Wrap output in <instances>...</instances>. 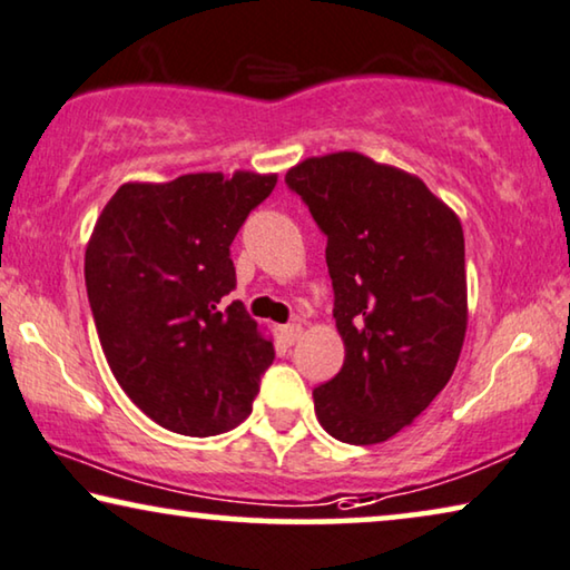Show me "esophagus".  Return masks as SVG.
Segmentation results:
<instances>
[{"label":"esophagus","mask_w":570,"mask_h":570,"mask_svg":"<svg viewBox=\"0 0 570 570\" xmlns=\"http://www.w3.org/2000/svg\"><path fill=\"white\" fill-rule=\"evenodd\" d=\"M282 337H284L286 345H294L296 340L302 337V325H284L282 327Z\"/></svg>","instance_id":"esophagus-1"}]
</instances>
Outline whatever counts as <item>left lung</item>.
<instances>
[{
	"mask_svg": "<svg viewBox=\"0 0 570 570\" xmlns=\"http://www.w3.org/2000/svg\"><path fill=\"white\" fill-rule=\"evenodd\" d=\"M327 235L337 376L314 414L340 443L394 438L443 392L469 325L461 219L422 178L355 150L307 158L286 174Z\"/></svg>",
	"mask_w": 570,
	"mask_h": 570,
	"instance_id": "1",
	"label": "left lung"
}]
</instances>
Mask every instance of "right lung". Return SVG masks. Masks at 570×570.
<instances>
[{
  "mask_svg": "<svg viewBox=\"0 0 570 570\" xmlns=\"http://www.w3.org/2000/svg\"><path fill=\"white\" fill-rule=\"evenodd\" d=\"M276 174L127 181L89 237L83 278L122 392L160 428L207 438L248 417L274 343L240 302L230 245Z\"/></svg>",
  "mask_w": 570,
  "mask_h": 570,
  "instance_id": "add662e5",
  "label": "right lung"
}]
</instances>
